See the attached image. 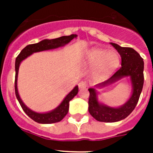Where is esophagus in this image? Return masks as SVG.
I'll return each instance as SVG.
<instances>
[{"label":"esophagus","mask_w":153,"mask_h":153,"mask_svg":"<svg viewBox=\"0 0 153 153\" xmlns=\"http://www.w3.org/2000/svg\"><path fill=\"white\" fill-rule=\"evenodd\" d=\"M78 86H79V88L80 89V90H82V89H86L87 84H86V82H83V81H82V82H80V83L78 84Z\"/></svg>","instance_id":"34e87169"}]
</instances>
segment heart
Returning a JSON list of instances; mask_svg holds the SVG:
<instances>
[{
  "instance_id": "obj_1",
  "label": "heart",
  "mask_w": 153,
  "mask_h": 153,
  "mask_svg": "<svg viewBox=\"0 0 153 153\" xmlns=\"http://www.w3.org/2000/svg\"><path fill=\"white\" fill-rule=\"evenodd\" d=\"M86 63L96 65L93 74L97 79H102L114 71L120 63V56L115 51L92 48L86 54Z\"/></svg>"
}]
</instances>
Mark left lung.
Here are the masks:
<instances>
[{"label":"left lung","instance_id":"1","mask_svg":"<svg viewBox=\"0 0 153 153\" xmlns=\"http://www.w3.org/2000/svg\"><path fill=\"white\" fill-rule=\"evenodd\" d=\"M110 44L121 56V67L109 79L96 85L95 87L102 88L123 77H129L132 90L131 97L123 105L119 107H112L99 101L98 92L95 88L88 89L90 92L89 113L97 121L104 123L118 122L126 118L137 105L144 83V62L140 55L131 47H122L114 43Z\"/></svg>","mask_w":153,"mask_h":153}]
</instances>
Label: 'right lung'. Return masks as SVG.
<instances>
[{"instance_id": "add662e5", "label": "right lung", "mask_w": 153, "mask_h": 153, "mask_svg": "<svg viewBox=\"0 0 153 153\" xmlns=\"http://www.w3.org/2000/svg\"><path fill=\"white\" fill-rule=\"evenodd\" d=\"M77 36L76 34H71L70 36H63L56 39H45L39 43L33 44H29L25 47L21 51L20 54L17 56L15 60V83H14V88H15V94L17 97L19 103L22 107L23 110L25 112L30 118H31L33 121L42 124H51L54 123H58L61 121L65 116L67 114L69 111V102L78 93V86H76L70 93L67 94L60 104L54 109L47 113H36L33 111L32 109L28 108L24 103L20 97L17 90V76H18V71L20 64L26 58L33 54V53L40 52V51H48V50L56 49L58 47H63L68 43H70L74 38Z\"/></svg>"}]
</instances>
